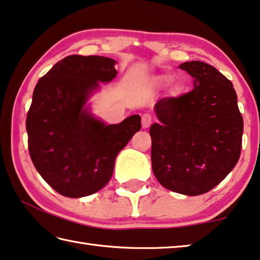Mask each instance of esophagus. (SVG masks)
<instances>
[{
	"label": "esophagus",
	"mask_w": 260,
	"mask_h": 260,
	"mask_svg": "<svg viewBox=\"0 0 260 260\" xmlns=\"http://www.w3.org/2000/svg\"><path fill=\"white\" fill-rule=\"evenodd\" d=\"M141 121H142L143 128H147V127L151 125V121H152L151 114L150 113H143L142 118H141Z\"/></svg>",
	"instance_id": "34e87169"
}]
</instances>
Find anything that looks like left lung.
I'll list each match as a JSON object with an SVG mask.
<instances>
[{
  "label": "left lung",
  "instance_id": "obj_1",
  "mask_svg": "<svg viewBox=\"0 0 260 260\" xmlns=\"http://www.w3.org/2000/svg\"><path fill=\"white\" fill-rule=\"evenodd\" d=\"M179 68L195 87L156 103L160 122L150 127L151 164L162 187L196 196L213 189L239 161L243 118L232 81L214 67L191 60Z\"/></svg>",
  "mask_w": 260,
  "mask_h": 260
}]
</instances>
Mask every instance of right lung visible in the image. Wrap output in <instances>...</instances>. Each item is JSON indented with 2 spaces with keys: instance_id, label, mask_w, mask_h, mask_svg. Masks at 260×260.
Returning a JSON list of instances; mask_svg holds the SVG:
<instances>
[{
  "instance_id": "1",
  "label": "right lung",
  "mask_w": 260,
  "mask_h": 260,
  "mask_svg": "<svg viewBox=\"0 0 260 260\" xmlns=\"http://www.w3.org/2000/svg\"><path fill=\"white\" fill-rule=\"evenodd\" d=\"M114 63L103 56H68L34 88L26 118L29 156L43 180L63 196L78 199L102 189L117 155L141 128L138 114L105 125L83 108L98 81L116 78Z\"/></svg>"
}]
</instances>
